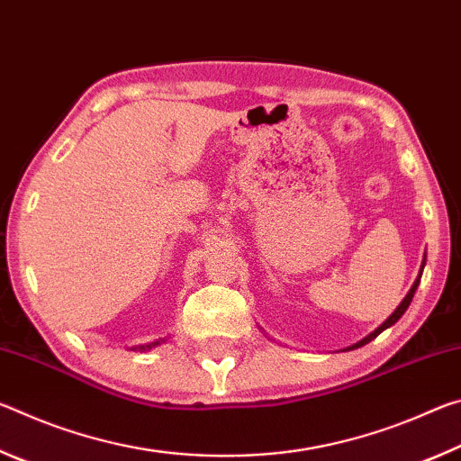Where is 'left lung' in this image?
<instances>
[{
	"label": "left lung",
	"mask_w": 461,
	"mask_h": 461,
	"mask_svg": "<svg viewBox=\"0 0 461 461\" xmlns=\"http://www.w3.org/2000/svg\"><path fill=\"white\" fill-rule=\"evenodd\" d=\"M425 262H427V254L423 256V262H420V268H419V276L415 278V283H412V286L409 288V293H407V296H404V299L401 301V305L396 307L394 311H393V315H390L384 323H380L376 330H374L372 333H368L366 335L364 339H360L357 343H354V346H348L346 348V352H349V349H356V348H362V346H366V343H370L374 338H378V335L384 331V330H388V327H393L396 321H399V319L404 315V311L409 309V305H411V301H412V296H415V291H417V286H419V283H420V275H423V268H425Z\"/></svg>",
	"instance_id": "left-lung-1"
}]
</instances>
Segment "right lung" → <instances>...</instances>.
Wrapping results in <instances>:
<instances>
[{"label":"right lung","mask_w":461,"mask_h":461,"mask_svg":"<svg viewBox=\"0 0 461 461\" xmlns=\"http://www.w3.org/2000/svg\"><path fill=\"white\" fill-rule=\"evenodd\" d=\"M162 341H165V338L156 339V341H150V343H142V346H131L130 349H134V352H150V349H154L156 346H160Z\"/></svg>","instance_id":"add662e5"}]
</instances>
